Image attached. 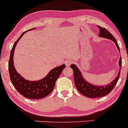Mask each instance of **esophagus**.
I'll return each instance as SVG.
<instances>
[{"label":"esophagus","instance_id":"obj_1","mask_svg":"<svg viewBox=\"0 0 128 128\" xmlns=\"http://www.w3.org/2000/svg\"><path fill=\"white\" fill-rule=\"evenodd\" d=\"M72 62H73V61H72V60H67V61H66V66H67V67H69L71 64H72Z\"/></svg>","mask_w":128,"mask_h":128}]
</instances>
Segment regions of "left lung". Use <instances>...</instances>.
Here are the masks:
<instances>
[{
	"mask_svg": "<svg viewBox=\"0 0 128 128\" xmlns=\"http://www.w3.org/2000/svg\"><path fill=\"white\" fill-rule=\"evenodd\" d=\"M98 27L100 31L99 34L100 37H101V38H106V39H110L111 40L113 41L115 44H116V47L118 48V50L120 52L119 46H118L116 40L115 39V38H114L113 35L108 30H106V28H102V27H100L99 26H98ZM118 66H119L120 68L116 78L109 84L102 86L95 85V84H90V83L88 82L87 80H86L84 79V76H83L79 68L75 64H72L70 66V67L73 70L74 81L75 86H76L78 91L80 92L82 95L87 96V97L95 98L106 96V95L108 94L113 90L114 87L115 86L117 82H118L120 76L122 66L121 58H120L119 61H118Z\"/></svg>",
	"mask_w": 128,
	"mask_h": 128,
	"instance_id": "8db88e82",
	"label": "left lung"
}]
</instances>
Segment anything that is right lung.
<instances>
[{"instance_id": "right-lung-1", "label": "right lung", "mask_w": 128, "mask_h": 128, "mask_svg": "<svg viewBox=\"0 0 128 128\" xmlns=\"http://www.w3.org/2000/svg\"><path fill=\"white\" fill-rule=\"evenodd\" d=\"M34 28H33L24 32L14 43L10 51L8 64L10 79L14 86L20 94L27 98L32 100L40 99L48 95L53 90L56 80L62 73L63 69L66 67L64 64L55 67L52 69L44 78L36 81L26 80L16 72L14 63V54L16 44L24 34Z\"/></svg>"}]
</instances>
